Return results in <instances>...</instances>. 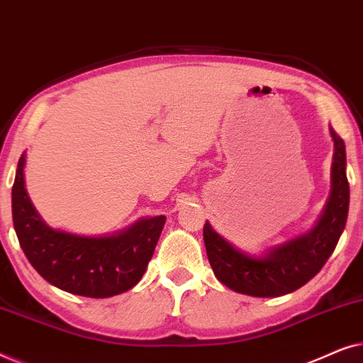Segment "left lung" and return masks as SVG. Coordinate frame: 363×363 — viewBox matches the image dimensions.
I'll use <instances>...</instances> for the list:
<instances>
[{
  "mask_svg": "<svg viewBox=\"0 0 363 363\" xmlns=\"http://www.w3.org/2000/svg\"><path fill=\"white\" fill-rule=\"evenodd\" d=\"M334 140L330 168V195L315 225L309 231L271 246L261 255L236 247L210 223L203 228L208 261L211 269L231 291L252 297H279L294 292L322 269L334 252L349 215V182H347L345 143L329 128Z\"/></svg>",
  "mask_w": 363,
  "mask_h": 363,
  "instance_id": "8db88e82",
  "label": "left lung"
}]
</instances>
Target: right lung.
Instances as JSON below:
<instances>
[{"mask_svg": "<svg viewBox=\"0 0 363 363\" xmlns=\"http://www.w3.org/2000/svg\"><path fill=\"white\" fill-rule=\"evenodd\" d=\"M26 153L18 162L11 205L13 225L31 266L59 289L86 297H112L132 289L148 261L167 218H140L112 235L86 236L56 230L43 220L24 186Z\"/></svg>", "mask_w": 363, "mask_h": 363, "instance_id": "add662e5", "label": "right lung"}]
</instances>
